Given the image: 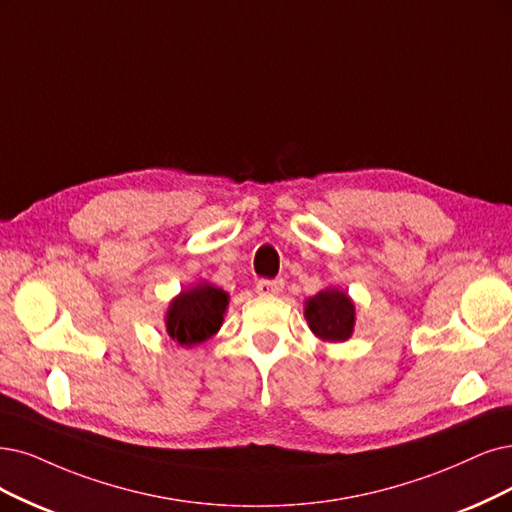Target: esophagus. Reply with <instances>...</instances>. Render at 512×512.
<instances>
[{"label":"esophagus","mask_w":512,"mask_h":512,"mask_svg":"<svg viewBox=\"0 0 512 512\" xmlns=\"http://www.w3.org/2000/svg\"><path fill=\"white\" fill-rule=\"evenodd\" d=\"M282 289H285V282H282V280H259L255 285V291L259 295H268V297L280 295Z\"/></svg>","instance_id":"esophagus-1"}]
</instances>
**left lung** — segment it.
Masks as SVG:
<instances>
[{
    "instance_id": "left-lung-1",
    "label": "left lung",
    "mask_w": 512,
    "mask_h": 512,
    "mask_svg": "<svg viewBox=\"0 0 512 512\" xmlns=\"http://www.w3.org/2000/svg\"><path fill=\"white\" fill-rule=\"evenodd\" d=\"M306 320L323 342H346L354 331V301L339 289H325L306 301Z\"/></svg>"
}]
</instances>
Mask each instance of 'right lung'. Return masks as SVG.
Returning a JSON list of instances; mask_svg holds the SVG:
<instances>
[{"label": "right lung", "instance_id": "add662e5", "mask_svg": "<svg viewBox=\"0 0 512 512\" xmlns=\"http://www.w3.org/2000/svg\"><path fill=\"white\" fill-rule=\"evenodd\" d=\"M230 295L211 282H198L196 287L181 291L170 301L166 312V333L179 346L192 348L213 337L223 323Z\"/></svg>", "mask_w": 512, "mask_h": 512}]
</instances>
